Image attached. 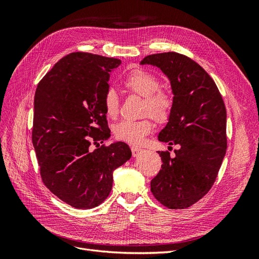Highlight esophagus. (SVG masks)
<instances>
[{
	"label": "esophagus",
	"instance_id": "obj_1",
	"mask_svg": "<svg viewBox=\"0 0 259 259\" xmlns=\"http://www.w3.org/2000/svg\"><path fill=\"white\" fill-rule=\"evenodd\" d=\"M143 151V149H139V148H137V147H132V154H133V156H137L140 152Z\"/></svg>",
	"mask_w": 259,
	"mask_h": 259
}]
</instances>
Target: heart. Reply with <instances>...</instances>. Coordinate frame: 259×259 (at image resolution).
Here are the masks:
<instances>
[{
  "instance_id": "b5f03b06",
  "label": "heart",
  "mask_w": 259,
  "mask_h": 259,
  "mask_svg": "<svg viewBox=\"0 0 259 259\" xmlns=\"http://www.w3.org/2000/svg\"><path fill=\"white\" fill-rule=\"evenodd\" d=\"M124 88L130 93L144 98L143 114H149L158 123H165L170 117L174 107L173 96L166 91L159 90L158 76L144 69L131 71L123 81ZM104 110L109 119H115L120 112V100L114 90H108L103 100ZM152 131L150 119L138 121L124 120L113 127L116 139L131 145H139Z\"/></svg>"
}]
</instances>
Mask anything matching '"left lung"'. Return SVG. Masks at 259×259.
<instances>
[{
    "label": "left lung",
    "mask_w": 259,
    "mask_h": 259,
    "mask_svg": "<svg viewBox=\"0 0 259 259\" xmlns=\"http://www.w3.org/2000/svg\"><path fill=\"white\" fill-rule=\"evenodd\" d=\"M140 65L162 70L170 82L174 107L158 139L179 145L175 156L158 151L162 168L151 180V192L171 209L187 208L209 191L227 149V112L213 79L197 62L168 52L145 57Z\"/></svg>",
    "instance_id": "8db88e82"
}]
</instances>
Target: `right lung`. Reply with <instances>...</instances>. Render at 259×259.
Returning a JSON list of instances; mask_svg holds the SVG:
<instances>
[{
  "label": "right lung",
  "mask_w": 259,
  "mask_h": 259,
  "mask_svg": "<svg viewBox=\"0 0 259 259\" xmlns=\"http://www.w3.org/2000/svg\"><path fill=\"white\" fill-rule=\"evenodd\" d=\"M121 60L90 53L61 58L37 84L32 144L44 185L61 201L90 209L110 193L113 170L131 159L122 142L110 137L103 100L109 77Z\"/></svg>",
  "instance_id": "add662e5"
}]
</instances>
